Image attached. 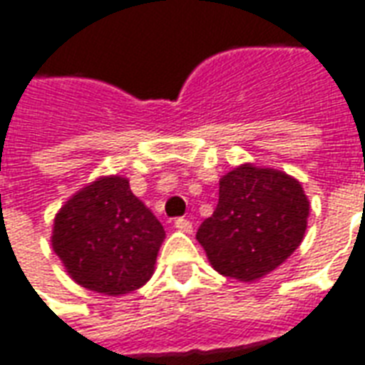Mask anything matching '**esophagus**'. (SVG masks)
Segmentation results:
<instances>
[{
	"mask_svg": "<svg viewBox=\"0 0 365 365\" xmlns=\"http://www.w3.org/2000/svg\"><path fill=\"white\" fill-rule=\"evenodd\" d=\"M174 224H175V228H178L180 232H185V234H191V232H193V222H191L190 218H183V217L175 218Z\"/></svg>",
	"mask_w": 365,
	"mask_h": 365,
	"instance_id": "esophagus-1",
	"label": "esophagus"
}]
</instances>
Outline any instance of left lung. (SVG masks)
<instances>
[{"instance_id":"8db88e82","label":"left lung","mask_w":365,"mask_h":365,"mask_svg":"<svg viewBox=\"0 0 365 365\" xmlns=\"http://www.w3.org/2000/svg\"><path fill=\"white\" fill-rule=\"evenodd\" d=\"M309 201L284 172L237 166L218 183V205L197 240L210 265L230 279H261L292 255L306 234Z\"/></svg>"}]
</instances>
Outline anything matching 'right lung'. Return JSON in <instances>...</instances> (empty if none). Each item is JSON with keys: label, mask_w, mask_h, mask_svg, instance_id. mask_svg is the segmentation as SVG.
Wrapping results in <instances>:
<instances>
[{"label": "right lung", "mask_w": 365, "mask_h": 365, "mask_svg": "<svg viewBox=\"0 0 365 365\" xmlns=\"http://www.w3.org/2000/svg\"><path fill=\"white\" fill-rule=\"evenodd\" d=\"M158 218L120 175L100 178L67 201L53 220V251L75 282L121 296L141 288L155 271L164 242Z\"/></svg>", "instance_id": "obj_1"}]
</instances>
